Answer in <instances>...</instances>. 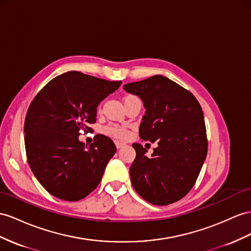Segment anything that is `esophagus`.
Instances as JSON below:
<instances>
[{
  "mask_svg": "<svg viewBox=\"0 0 251 251\" xmlns=\"http://www.w3.org/2000/svg\"><path fill=\"white\" fill-rule=\"evenodd\" d=\"M115 145H117L118 149H121V147H123L125 145V143L121 142V141H115Z\"/></svg>",
  "mask_w": 251,
  "mask_h": 251,
  "instance_id": "34e87169",
  "label": "esophagus"
}]
</instances>
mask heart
Listing matches in <instances>:
<instances>
[{
	"label": "heart",
	"instance_id": "b5f03b06",
	"mask_svg": "<svg viewBox=\"0 0 251 251\" xmlns=\"http://www.w3.org/2000/svg\"><path fill=\"white\" fill-rule=\"evenodd\" d=\"M136 98V96L133 95H127L124 98V102H126L128 100ZM105 132L109 136H111L115 139H120V140H123L126 139L128 137V134H129V131H128L127 127L125 126H119V125H109L105 128Z\"/></svg>",
	"mask_w": 251,
	"mask_h": 251
}]
</instances>
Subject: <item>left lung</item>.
I'll return each instance as SVG.
<instances>
[{
	"label": "left lung",
	"mask_w": 251,
	"mask_h": 251,
	"mask_svg": "<svg viewBox=\"0 0 251 251\" xmlns=\"http://www.w3.org/2000/svg\"><path fill=\"white\" fill-rule=\"evenodd\" d=\"M123 88L143 101L140 138L158 143L151 157L142 145L132 144L137 153L129 169L132 187L152 204L175 202L193 188L207 157L202 109L191 92L162 75Z\"/></svg>",
	"instance_id": "obj_1"
}]
</instances>
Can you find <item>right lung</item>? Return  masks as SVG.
<instances>
[{
  "instance_id": "add662e5",
  "label": "right lung",
  "mask_w": 251,
  "mask_h": 251,
  "mask_svg": "<svg viewBox=\"0 0 251 251\" xmlns=\"http://www.w3.org/2000/svg\"><path fill=\"white\" fill-rule=\"evenodd\" d=\"M121 83L71 71L48 82L31 101L25 150L31 172L50 194L77 201L99 185L117 147L102 134L89 147L78 136L91 130L87 125L96 122V108Z\"/></svg>"
}]
</instances>
